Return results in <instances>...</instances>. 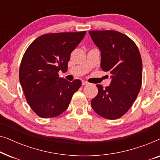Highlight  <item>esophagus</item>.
<instances>
[{
	"mask_svg": "<svg viewBox=\"0 0 160 160\" xmlns=\"http://www.w3.org/2000/svg\"><path fill=\"white\" fill-rule=\"evenodd\" d=\"M82 84L83 86H84V85H87V84H89V82H86V81H82Z\"/></svg>",
	"mask_w": 160,
	"mask_h": 160,
	"instance_id": "34e87169",
	"label": "esophagus"
}]
</instances>
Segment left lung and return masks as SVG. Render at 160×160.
<instances>
[{"label": "left lung", "mask_w": 160, "mask_h": 160, "mask_svg": "<svg viewBox=\"0 0 160 160\" xmlns=\"http://www.w3.org/2000/svg\"><path fill=\"white\" fill-rule=\"evenodd\" d=\"M101 53L100 68L111 73L110 85L97 84L98 93L91 101L93 110L108 119L122 117L131 108L142 83V60L134 41L113 30L89 31Z\"/></svg>", "instance_id": "8db88e82"}]
</instances>
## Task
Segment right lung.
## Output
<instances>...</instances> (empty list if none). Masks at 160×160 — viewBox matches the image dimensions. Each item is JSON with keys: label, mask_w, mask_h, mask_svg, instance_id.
<instances>
[{"label": "right lung", "mask_w": 160, "mask_h": 160, "mask_svg": "<svg viewBox=\"0 0 160 160\" xmlns=\"http://www.w3.org/2000/svg\"><path fill=\"white\" fill-rule=\"evenodd\" d=\"M86 31L44 34L32 41L24 54L19 82L30 108L41 118L58 117L68 108L80 88L78 79L68 82L58 72H66L71 52Z\"/></svg>", "instance_id": "obj_1"}]
</instances>
